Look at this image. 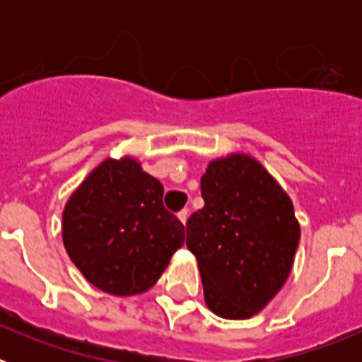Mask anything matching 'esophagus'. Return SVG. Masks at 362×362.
<instances>
[{
    "label": "esophagus",
    "mask_w": 362,
    "mask_h": 362,
    "mask_svg": "<svg viewBox=\"0 0 362 362\" xmlns=\"http://www.w3.org/2000/svg\"><path fill=\"white\" fill-rule=\"evenodd\" d=\"M177 217H179V221H181V223H183V225H187V219H188V210H187V209H183V210H181V212L177 214Z\"/></svg>",
    "instance_id": "1"
}]
</instances>
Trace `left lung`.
Listing matches in <instances>:
<instances>
[{
  "instance_id": "8db88e82",
  "label": "left lung",
  "mask_w": 362,
  "mask_h": 362,
  "mask_svg": "<svg viewBox=\"0 0 362 362\" xmlns=\"http://www.w3.org/2000/svg\"><path fill=\"white\" fill-rule=\"evenodd\" d=\"M201 196L204 206L187 221V246L199 264L206 306L219 317H252L292 270L300 238L292 201L245 153L210 163Z\"/></svg>"
}]
</instances>
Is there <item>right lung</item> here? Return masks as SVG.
I'll use <instances>...</instances> for the list:
<instances>
[{"label": "right lung", "instance_id": "right-lung-1", "mask_svg": "<svg viewBox=\"0 0 362 362\" xmlns=\"http://www.w3.org/2000/svg\"><path fill=\"white\" fill-rule=\"evenodd\" d=\"M163 185L132 158L105 159L70 196L63 243L95 288L146 292L185 243L183 223L163 206Z\"/></svg>", "mask_w": 362, "mask_h": 362}]
</instances>
